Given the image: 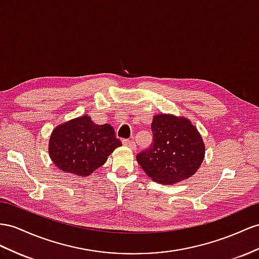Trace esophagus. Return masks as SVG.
Segmentation results:
<instances>
[{"label":"esophagus","mask_w":259,"mask_h":259,"mask_svg":"<svg viewBox=\"0 0 259 259\" xmlns=\"http://www.w3.org/2000/svg\"><path fill=\"white\" fill-rule=\"evenodd\" d=\"M122 143H123V145H124V147H127V148H129L130 150H136V149H137V145H136V142H134V141H129V140H123V141H122Z\"/></svg>","instance_id":"1"}]
</instances>
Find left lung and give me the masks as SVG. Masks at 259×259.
Segmentation results:
<instances>
[{"label": "left lung", "instance_id": "obj_1", "mask_svg": "<svg viewBox=\"0 0 259 259\" xmlns=\"http://www.w3.org/2000/svg\"><path fill=\"white\" fill-rule=\"evenodd\" d=\"M153 144L137 161L152 181L174 185L188 180L201 166L205 145L188 118L158 114L151 124Z\"/></svg>", "mask_w": 259, "mask_h": 259}]
</instances>
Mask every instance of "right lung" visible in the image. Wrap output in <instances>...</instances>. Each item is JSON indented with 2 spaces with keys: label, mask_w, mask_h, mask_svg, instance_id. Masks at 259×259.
Wrapping results in <instances>:
<instances>
[{
  "label": "right lung",
  "mask_w": 259,
  "mask_h": 259,
  "mask_svg": "<svg viewBox=\"0 0 259 259\" xmlns=\"http://www.w3.org/2000/svg\"><path fill=\"white\" fill-rule=\"evenodd\" d=\"M121 147L109 123L97 124L86 114L60 123L52 130L48 152L62 173L85 177L105 164Z\"/></svg>",
  "instance_id": "right-lung-1"
}]
</instances>
